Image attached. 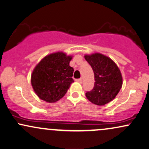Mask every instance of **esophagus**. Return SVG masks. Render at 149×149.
Masks as SVG:
<instances>
[{
  "instance_id": "34e87169",
  "label": "esophagus",
  "mask_w": 149,
  "mask_h": 149,
  "mask_svg": "<svg viewBox=\"0 0 149 149\" xmlns=\"http://www.w3.org/2000/svg\"><path fill=\"white\" fill-rule=\"evenodd\" d=\"M76 82H79V83H82V80L81 78H80V79H76Z\"/></svg>"
}]
</instances>
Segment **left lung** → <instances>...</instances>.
I'll return each mask as SVG.
<instances>
[{
    "mask_svg": "<svg viewBox=\"0 0 149 149\" xmlns=\"http://www.w3.org/2000/svg\"><path fill=\"white\" fill-rule=\"evenodd\" d=\"M84 58L91 65L94 73L95 84L86 97L94 104L102 106L112 101L122 86L121 72L111 58L96 53L85 55Z\"/></svg>",
    "mask_w": 149,
    "mask_h": 149,
    "instance_id": "obj_1",
    "label": "left lung"
}]
</instances>
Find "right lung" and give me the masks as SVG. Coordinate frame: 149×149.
<instances>
[{"mask_svg": "<svg viewBox=\"0 0 149 149\" xmlns=\"http://www.w3.org/2000/svg\"><path fill=\"white\" fill-rule=\"evenodd\" d=\"M71 56L57 52L45 56L36 66L31 77L35 93L41 100L56 102L61 99L71 83L73 68L69 66Z\"/></svg>", "mask_w": 149, "mask_h": 149, "instance_id": "1", "label": "right lung"}]
</instances>
